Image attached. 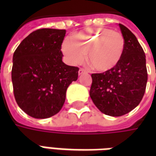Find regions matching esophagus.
I'll return each mask as SVG.
<instances>
[{"label":"esophagus","mask_w":156,"mask_h":156,"mask_svg":"<svg viewBox=\"0 0 156 156\" xmlns=\"http://www.w3.org/2000/svg\"><path fill=\"white\" fill-rule=\"evenodd\" d=\"M87 73V71H86L85 69H83V68H80V69L78 70V75L83 74V73Z\"/></svg>","instance_id":"esophagus-1"}]
</instances>
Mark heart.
Listing matches in <instances>:
<instances>
[{"mask_svg":"<svg viewBox=\"0 0 156 156\" xmlns=\"http://www.w3.org/2000/svg\"><path fill=\"white\" fill-rule=\"evenodd\" d=\"M124 38L120 32L108 29L89 28L75 34L72 41L65 39L62 51L69 63L77 65L87 59L93 68L106 72L117 66L123 57Z\"/></svg>","mask_w":156,"mask_h":156,"instance_id":"b5f03b06","label":"heart"}]
</instances>
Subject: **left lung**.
<instances>
[{
  "label": "left lung",
  "mask_w": 156,
  "mask_h": 156,
  "mask_svg": "<svg viewBox=\"0 0 156 156\" xmlns=\"http://www.w3.org/2000/svg\"><path fill=\"white\" fill-rule=\"evenodd\" d=\"M124 37V51L117 66L103 73L91 75L90 98L105 115H126L140 103L145 92L148 75L143 48L136 37L119 24Z\"/></svg>",
  "instance_id": "8db88e82"
}]
</instances>
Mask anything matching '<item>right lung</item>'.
Masks as SVG:
<instances>
[{"mask_svg": "<svg viewBox=\"0 0 156 156\" xmlns=\"http://www.w3.org/2000/svg\"><path fill=\"white\" fill-rule=\"evenodd\" d=\"M66 31L43 28L29 34L13 54L12 80L16 101L26 114L47 119L61 110L78 68L62 62Z\"/></svg>", "mask_w": 156, "mask_h": 156, "instance_id": "1", "label": "right lung"}]
</instances>
